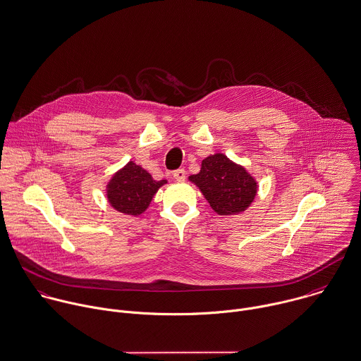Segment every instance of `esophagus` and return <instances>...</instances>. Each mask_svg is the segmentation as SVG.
Wrapping results in <instances>:
<instances>
[{"label": "esophagus", "instance_id": "esophagus-1", "mask_svg": "<svg viewBox=\"0 0 361 361\" xmlns=\"http://www.w3.org/2000/svg\"><path fill=\"white\" fill-rule=\"evenodd\" d=\"M173 178L176 182H185L186 179V171L185 169H178L173 172Z\"/></svg>", "mask_w": 361, "mask_h": 361}]
</instances>
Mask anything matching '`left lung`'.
I'll return each mask as SVG.
<instances>
[{"label":"left lung","mask_w":361,"mask_h":361,"mask_svg":"<svg viewBox=\"0 0 361 361\" xmlns=\"http://www.w3.org/2000/svg\"><path fill=\"white\" fill-rule=\"evenodd\" d=\"M189 180L220 216L243 213L257 193V182L246 168L221 152L204 158L200 172L190 175Z\"/></svg>","instance_id":"8db88e82"}]
</instances>
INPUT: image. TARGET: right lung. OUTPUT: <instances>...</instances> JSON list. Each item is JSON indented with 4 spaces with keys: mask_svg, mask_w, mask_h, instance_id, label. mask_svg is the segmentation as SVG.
Here are the masks:
<instances>
[{
    "mask_svg": "<svg viewBox=\"0 0 361 361\" xmlns=\"http://www.w3.org/2000/svg\"><path fill=\"white\" fill-rule=\"evenodd\" d=\"M166 182V179L155 180L144 168L128 161L108 182L106 197L119 213L138 217L148 209L158 189Z\"/></svg>",
    "mask_w": 361,
    "mask_h": 361,
    "instance_id": "1",
    "label": "right lung"
}]
</instances>
